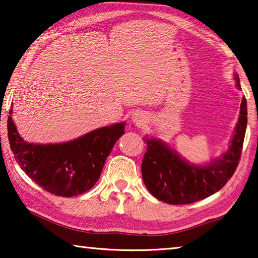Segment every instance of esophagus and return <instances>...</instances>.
Segmentation results:
<instances>
[{"mask_svg":"<svg viewBox=\"0 0 258 258\" xmlns=\"http://www.w3.org/2000/svg\"><path fill=\"white\" fill-rule=\"evenodd\" d=\"M132 120L135 125L141 126L147 123V116L143 111H137L132 115Z\"/></svg>","mask_w":258,"mask_h":258,"instance_id":"1","label":"esophagus"}]
</instances>
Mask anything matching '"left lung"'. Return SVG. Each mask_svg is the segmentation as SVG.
Listing matches in <instances>:
<instances>
[{
    "instance_id": "8db88e82",
    "label": "left lung",
    "mask_w": 258,
    "mask_h": 258,
    "mask_svg": "<svg viewBox=\"0 0 258 258\" xmlns=\"http://www.w3.org/2000/svg\"><path fill=\"white\" fill-rule=\"evenodd\" d=\"M235 85L241 90L238 74ZM247 127V101L242 98L240 115L228 150L206 165H195L183 159L157 138H145L147 152L142 161V177L155 198L171 205L192 204L221 190L237 168Z\"/></svg>"
}]
</instances>
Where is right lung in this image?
I'll list each match as a JSON object with an SVG mask.
<instances>
[{"mask_svg": "<svg viewBox=\"0 0 258 258\" xmlns=\"http://www.w3.org/2000/svg\"><path fill=\"white\" fill-rule=\"evenodd\" d=\"M9 113V143L17 163L36 184L60 197L82 195L97 183L125 128V123H116L68 142L40 145L25 141L12 119V109Z\"/></svg>", "mask_w": 258, "mask_h": 258, "instance_id": "obj_1", "label": "right lung"}]
</instances>
